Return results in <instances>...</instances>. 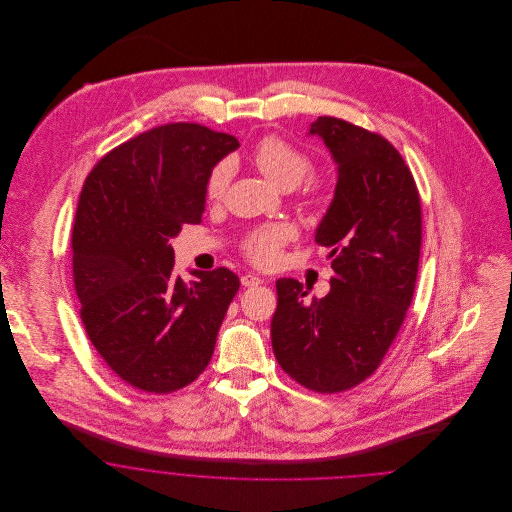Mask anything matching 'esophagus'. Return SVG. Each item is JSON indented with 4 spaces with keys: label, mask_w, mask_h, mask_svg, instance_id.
I'll return each mask as SVG.
<instances>
[{
    "label": "esophagus",
    "mask_w": 512,
    "mask_h": 512,
    "mask_svg": "<svg viewBox=\"0 0 512 512\" xmlns=\"http://www.w3.org/2000/svg\"><path fill=\"white\" fill-rule=\"evenodd\" d=\"M261 284H263V280L255 274H244L242 276V286H245V288H255V286H261Z\"/></svg>",
    "instance_id": "1"
}]
</instances>
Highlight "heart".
<instances>
[{
  "label": "heart",
  "mask_w": 512,
  "mask_h": 512,
  "mask_svg": "<svg viewBox=\"0 0 512 512\" xmlns=\"http://www.w3.org/2000/svg\"><path fill=\"white\" fill-rule=\"evenodd\" d=\"M253 163L268 182L278 188L297 186L309 172L313 171V161L301 149L290 146L288 142L267 136L253 149ZM230 182V165L219 163L207 180L209 199H220ZM295 230L288 222L270 224L251 232L245 240V253L259 265H272L280 257L282 245L293 240Z\"/></svg>",
  "instance_id": "obj_1"
}]
</instances>
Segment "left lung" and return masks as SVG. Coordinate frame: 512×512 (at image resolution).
I'll return each instance as SVG.
<instances>
[{
  "label": "left lung",
  "instance_id": "left-lung-1",
  "mask_svg": "<svg viewBox=\"0 0 512 512\" xmlns=\"http://www.w3.org/2000/svg\"><path fill=\"white\" fill-rule=\"evenodd\" d=\"M309 136L328 147L338 182L315 240L330 247V292L276 282L270 322L278 365L318 393L355 388L380 366L413 301L422 242L413 174L390 142L336 117H318Z\"/></svg>",
  "mask_w": 512,
  "mask_h": 512
}]
</instances>
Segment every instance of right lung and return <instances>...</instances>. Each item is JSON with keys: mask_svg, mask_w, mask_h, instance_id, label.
Returning <instances> with one entry per match:
<instances>
[{"mask_svg": "<svg viewBox=\"0 0 512 512\" xmlns=\"http://www.w3.org/2000/svg\"><path fill=\"white\" fill-rule=\"evenodd\" d=\"M240 142L172 122L109 151L88 174L73 228L86 334L107 366L147 393L192 384L209 365L240 278L220 267L174 274L171 238L199 224L207 180Z\"/></svg>", "mask_w": 512, "mask_h": 512, "instance_id": "add662e5", "label": "right lung"}]
</instances>
